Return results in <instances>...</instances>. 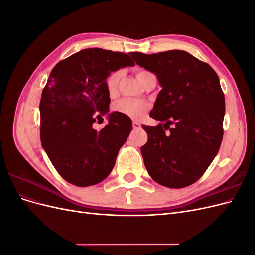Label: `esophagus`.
<instances>
[{
	"label": "esophagus",
	"instance_id": "34e87169",
	"mask_svg": "<svg viewBox=\"0 0 255 255\" xmlns=\"http://www.w3.org/2000/svg\"><path fill=\"white\" fill-rule=\"evenodd\" d=\"M133 128H134V129L140 128V123L137 122V121H134V122H133Z\"/></svg>",
	"mask_w": 255,
	"mask_h": 255
}]
</instances>
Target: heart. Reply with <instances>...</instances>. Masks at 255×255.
I'll return each instance as SVG.
<instances>
[{
  "label": "heart",
  "instance_id": "obj_1",
  "mask_svg": "<svg viewBox=\"0 0 255 255\" xmlns=\"http://www.w3.org/2000/svg\"><path fill=\"white\" fill-rule=\"evenodd\" d=\"M151 72L144 70V69H138L136 72V76L138 81H141L144 76L150 74ZM122 72L121 70H117L113 72L109 78L106 79V89L107 92L111 96H114L117 94L118 90V85L119 81L121 79ZM114 110L115 112L120 113L125 116H128L129 118H139L140 116H142L145 111L148 110V103L142 101V100H138V99H132V98H126L122 99L120 101H118L114 105Z\"/></svg>",
  "mask_w": 255,
  "mask_h": 255
}]
</instances>
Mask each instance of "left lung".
<instances>
[{
	"instance_id": "left-lung-1",
	"label": "left lung",
	"mask_w": 255,
	"mask_h": 255,
	"mask_svg": "<svg viewBox=\"0 0 255 255\" xmlns=\"http://www.w3.org/2000/svg\"><path fill=\"white\" fill-rule=\"evenodd\" d=\"M130 56L155 74L161 86L150 113L160 123L142 125L148 134L141 146L146 170L165 187L189 186L206 171L222 141L226 105L218 75L181 50Z\"/></svg>"
}]
</instances>
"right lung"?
<instances>
[{
	"instance_id": "1",
	"label": "right lung",
	"mask_w": 255,
	"mask_h": 255,
	"mask_svg": "<svg viewBox=\"0 0 255 255\" xmlns=\"http://www.w3.org/2000/svg\"><path fill=\"white\" fill-rule=\"evenodd\" d=\"M134 65L128 54L94 48L59 61L51 71L39 105L40 139L54 168L70 184L91 186L113 170L132 120L114 112L102 129L92 125L109 113L111 72Z\"/></svg>"
}]
</instances>
